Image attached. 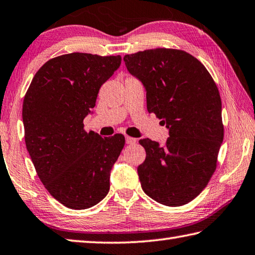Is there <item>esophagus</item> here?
Wrapping results in <instances>:
<instances>
[{
  "mask_svg": "<svg viewBox=\"0 0 255 255\" xmlns=\"http://www.w3.org/2000/svg\"><path fill=\"white\" fill-rule=\"evenodd\" d=\"M126 141H127V144H134V143L136 142V138L131 137V136H127L126 137Z\"/></svg>",
  "mask_w": 255,
  "mask_h": 255,
  "instance_id": "obj_1",
  "label": "esophagus"
}]
</instances>
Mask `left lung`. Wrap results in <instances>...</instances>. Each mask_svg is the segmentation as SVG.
<instances>
[{
	"label": "left lung",
	"instance_id": "obj_1",
	"mask_svg": "<svg viewBox=\"0 0 255 255\" xmlns=\"http://www.w3.org/2000/svg\"><path fill=\"white\" fill-rule=\"evenodd\" d=\"M146 90V109L166 124L164 145L138 143L146 157L137 167L143 191L156 202L181 206L194 200L217 169L224 136L222 102L214 80L190 53L157 47L123 57Z\"/></svg>",
	"mask_w": 255,
	"mask_h": 255
}]
</instances>
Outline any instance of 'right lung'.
Returning a JSON list of instances; mask_svg holds the SVG:
<instances>
[{
  "label": "right lung",
  "instance_id": "obj_1",
  "mask_svg": "<svg viewBox=\"0 0 255 255\" xmlns=\"http://www.w3.org/2000/svg\"><path fill=\"white\" fill-rule=\"evenodd\" d=\"M121 60L80 52L53 57L36 72L24 97L28 154L45 189L69 209H89L109 193L110 171L126 138L88 133L83 120Z\"/></svg>",
  "mask_w": 255,
  "mask_h": 255
}]
</instances>
